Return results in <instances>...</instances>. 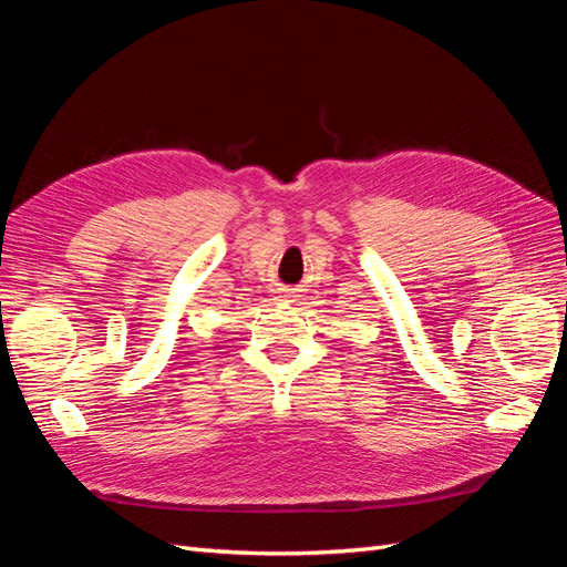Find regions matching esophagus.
<instances>
[{
  "mask_svg": "<svg viewBox=\"0 0 567 567\" xmlns=\"http://www.w3.org/2000/svg\"><path fill=\"white\" fill-rule=\"evenodd\" d=\"M281 298H284V300H288V298H293V290H288V288H284V290H281Z\"/></svg>",
  "mask_w": 567,
  "mask_h": 567,
  "instance_id": "1",
  "label": "esophagus"
}]
</instances>
